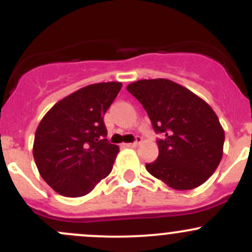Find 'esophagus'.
Here are the masks:
<instances>
[{
  "label": "esophagus",
  "instance_id": "34e87169",
  "mask_svg": "<svg viewBox=\"0 0 252 252\" xmlns=\"http://www.w3.org/2000/svg\"><path fill=\"white\" fill-rule=\"evenodd\" d=\"M140 142H141V138H136L135 141H134V142H129V144H126V146L135 147V146H138V145L140 144Z\"/></svg>",
  "mask_w": 252,
  "mask_h": 252
}]
</instances>
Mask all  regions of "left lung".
Here are the masks:
<instances>
[{
  "instance_id": "left-lung-1",
  "label": "left lung",
  "mask_w": 252,
  "mask_h": 252,
  "mask_svg": "<svg viewBox=\"0 0 252 252\" xmlns=\"http://www.w3.org/2000/svg\"><path fill=\"white\" fill-rule=\"evenodd\" d=\"M149 114L158 157L146 164L150 174L175 190L204 184L223 156L224 130L202 98L168 79H142L126 86Z\"/></svg>"
}]
</instances>
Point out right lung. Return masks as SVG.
<instances>
[{
    "instance_id": "right-lung-1",
    "label": "right lung",
    "mask_w": 252,
    "mask_h": 252,
    "mask_svg": "<svg viewBox=\"0 0 252 252\" xmlns=\"http://www.w3.org/2000/svg\"><path fill=\"white\" fill-rule=\"evenodd\" d=\"M121 89L119 81L79 89L40 122L32 155L42 179L60 195L84 196L111 173L119 147L106 139L103 116Z\"/></svg>"
}]
</instances>
